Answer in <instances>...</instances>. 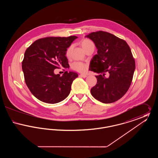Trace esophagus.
<instances>
[{
  "mask_svg": "<svg viewBox=\"0 0 158 158\" xmlns=\"http://www.w3.org/2000/svg\"><path fill=\"white\" fill-rule=\"evenodd\" d=\"M79 76H80L81 77H83V78L87 77V75H85V74H81Z\"/></svg>",
  "mask_w": 158,
  "mask_h": 158,
  "instance_id": "34e87169",
  "label": "esophagus"
}]
</instances>
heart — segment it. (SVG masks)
<instances>
[{"label":"heart","instance_id":"b5f03b06","mask_svg":"<svg viewBox=\"0 0 158 158\" xmlns=\"http://www.w3.org/2000/svg\"><path fill=\"white\" fill-rule=\"evenodd\" d=\"M81 44L82 45V47L85 51L88 48H89L90 47L94 46L93 42L89 39H83L81 41ZM72 46H70L69 47H68V48L66 50V55L67 56H69L70 52H71V50H72ZM71 68L73 70L77 71L78 72L83 73V72H85L88 69V65L86 63H85L83 62L75 61L72 64Z\"/></svg>","mask_w":158,"mask_h":158}]
</instances>
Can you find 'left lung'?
Here are the masks:
<instances>
[{
	"mask_svg": "<svg viewBox=\"0 0 158 158\" xmlns=\"http://www.w3.org/2000/svg\"><path fill=\"white\" fill-rule=\"evenodd\" d=\"M86 37L98 49L89 70L99 75L95 76L97 83L90 93L102 103L115 102L126 94L132 82L135 61L130 48L126 41L105 31L91 32Z\"/></svg>",
	"mask_w": 158,
	"mask_h": 158,
	"instance_id": "left-lung-1",
	"label": "left lung"
}]
</instances>
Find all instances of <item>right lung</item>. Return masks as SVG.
Returning <instances> with one entry per match:
<instances>
[{"label":"right lung","mask_w":158,"mask_h":158,"mask_svg":"<svg viewBox=\"0 0 158 158\" xmlns=\"http://www.w3.org/2000/svg\"><path fill=\"white\" fill-rule=\"evenodd\" d=\"M76 36L43 38L27 48L22 62L25 82L32 95L45 103L56 104L68 97L78 75L64 72L62 76L54 70L69 68L66 52Z\"/></svg>","instance_id":"obj_1"}]
</instances>
